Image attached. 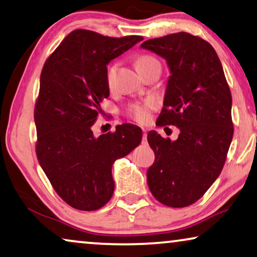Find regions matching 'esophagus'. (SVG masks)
<instances>
[{"label":"esophagus","mask_w":257,"mask_h":257,"mask_svg":"<svg viewBox=\"0 0 257 257\" xmlns=\"http://www.w3.org/2000/svg\"><path fill=\"white\" fill-rule=\"evenodd\" d=\"M147 130L146 129H143V136H142V142L143 143H147Z\"/></svg>","instance_id":"obj_1"}]
</instances>
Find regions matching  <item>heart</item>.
Returning <instances> with one entry per match:
<instances>
[{
  "label": "heart",
  "mask_w": 257,
  "mask_h": 257,
  "mask_svg": "<svg viewBox=\"0 0 257 257\" xmlns=\"http://www.w3.org/2000/svg\"><path fill=\"white\" fill-rule=\"evenodd\" d=\"M135 64H136V67L139 68V70H142V68L150 66V65L160 64V63H158V60L156 59V58H154L153 56L142 53V55H139L136 57ZM117 66H118V63L114 61V63L108 65V67H107L106 80H107L108 87L109 88H113V86H114ZM154 108H155L154 101L147 100L142 103H134V104H132V106H129L127 109V114L130 117L134 118L136 122H139V123H146V122L149 121L151 110H153Z\"/></svg>",
  "instance_id": "b5f03b06"
}]
</instances>
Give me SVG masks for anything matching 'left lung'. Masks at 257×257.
Instances as JSON below:
<instances>
[{
    "label": "left lung",
    "mask_w": 257,
    "mask_h": 257,
    "mask_svg": "<svg viewBox=\"0 0 257 257\" xmlns=\"http://www.w3.org/2000/svg\"><path fill=\"white\" fill-rule=\"evenodd\" d=\"M141 46L163 57L171 71L156 124L180 130L176 141L148 134L155 153L148 186L162 204L186 207L204 196L225 164L234 133L232 94L215 50L199 36L178 32Z\"/></svg>",
    "instance_id": "1"
}]
</instances>
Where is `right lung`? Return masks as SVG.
<instances>
[{"label": "right lung", "instance_id": "add662e5", "mask_svg": "<svg viewBox=\"0 0 257 257\" xmlns=\"http://www.w3.org/2000/svg\"><path fill=\"white\" fill-rule=\"evenodd\" d=\"M142 36L108 37L72 31L46 59L35 104L36 155L61 199L80 211H95L114 192L111 166L139 146L142 130L117 125L95 139L92 125L109 95L107 64Z\"/></svg>", "mask_w": 257, "mask_h": 257}]
</instances>
